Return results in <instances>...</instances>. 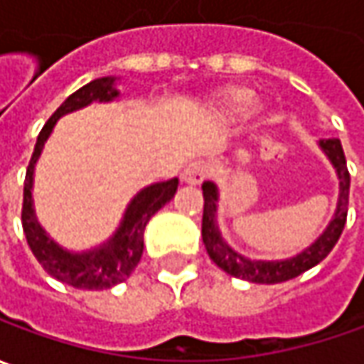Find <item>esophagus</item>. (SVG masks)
I'll use <instances>...</instances> for the list:
<instances>
[{
	"label": "esophagus",
	"mask_w": 364,
	"mask_h": 364,
	"mask_svg": "<svg viewBox=\"0 0 364 364\" xmlns=\"http://www.w3.org/2000/svg\"><path fill=\"white\" fill-rule=\"evenodd\" d=\"M207 177V165L201 163V161H195L191 165H187L185 171H183L181 179L189 185H201L203 179Z\"/></svg>",
	"instance_id": "1"
}]
</instances>
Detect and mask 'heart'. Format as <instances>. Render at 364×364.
Here are the masks:
<instances>
[{"instance_id": "obj_1", "label": "heart", "mask_w": 364, "mask_h": 364, "mask_svg": "<svg viewBox=\"0 0 364 364\" xmlns=\"http://www.w3.org/2000/svg\"><path fill=\"white\" fill-rule=\"evenodd\" d=\"M252 100V90L240 86V84H232V86H225L223 90H220L215 95V108L218 112H232L235 108L244 107Z\"/></svg>"}]
</instances>
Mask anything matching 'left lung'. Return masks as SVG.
I'll return each instance as SVG.
<instances>
[{
	"instance_id": "left-lung-1",
	"label": "left lung",
	"mask_w": 364,
	"mask_h": 364,
	"mask_svg": "<svg viewBox=\"0 0 364 364\" xmlns=\"http://www.w3.org/2000/svg\"><path fill=\"white\" fill-rule=\"evenodd\" d=\"M322 151L328 155L334 169L338 173L341 179V197H338V205L336 213L331 225L326 228V232L320 235L314 244L302 254L290 259L282 262H262V259H247L240 256L237 252H233L230 245L221 240L220 230L215 225V211H218V189L211 181H205L201 185L203 189V221H201V235H203V244L209 257L220 266L223 272H228L233 278L247 280V282L256 284H280L286 280H292L296 276L304 274L306 269L314 268L320 264L324 257L332 252V247L336 245L341 233L345 230L346 211H348V189H350V175L346 169V159L343 144L338 139H322L320 141Z\"/></svg>"
}]
</instances>
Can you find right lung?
Segmentation results:
<instances>
[{
    "mask_svg": "<svg viewBox=\"0 0 364 364\" xmlns=\"http://www.w3.org/2000/svg\"><path fill=\"white\" fill-rule=\"evenodd\" d=\"M112 84H114V78H98V80L88 82L86 86H82L80 90L70 95L60 105V108L48 119L44 129L38 134L33 155L30 159L28 171H26V181H23L21 228H23L32 254L52 278L68 284L72 288H80V290H107V288L124 282L131 276L132 269L136 268V264L141 262V256H143V235L146 223L161 207L173 199V195L177 193V185H179V179H171V181L155 183V185L143 189L131 201L119 232L110 237L108 244L100 245L98 250L86 252V254H70V252H64L62 247H58L52 240H48V235L33 215V165L40 157L46 139L50 136L56 120L72 110H78V108L90 105L92 100H98V102L112 100L119 95L112 88Z\"/></svg>",
    "mask_w": 364,
    "mask_h": 364,
    "instance_id": "1",
    "label": "right lung"
}]
</instances>
